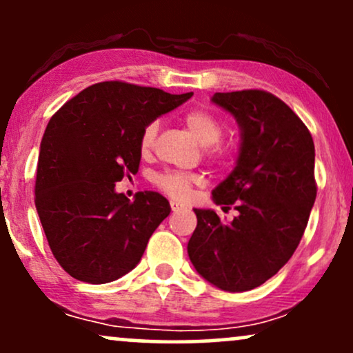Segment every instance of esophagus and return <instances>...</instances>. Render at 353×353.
<instances>
[{"instance_id":"esophagus-1","label":"esophagus","mask_w":353,"mask_h":353,"mask_svg":"<svg viewBox=\"0 0 353 353\" xmlns=\"http://www.w3.org/2000/svg\"><path fill=\"white\" fill-rule=\"evenodd\" d=\"M182 209H185L184 205L179 204V202H176V201H171V210H172V212H179V210H182Z\"/></svg>"}]
</instances>
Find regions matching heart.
<instances>
[{
  "mask_svg": "<svg viewBox=\"0 0 353 353\" xmlns=\"http://www.w3.org/2000/svg\"><path fill=\"white\" fill-rule=\"evenodd\" d=\"M185 128L192 132V136L196 137L197 141L202 145H209L205 154L216 163H222L228 157L229 149L225 145L219 144L222 134H224V124L217 119L212 112L205 111V109H192V111L185 112L184 117ZM157 129H159V124L154 121V123H149L143 129L139 137V149L141 154H149L152 151L154 143H156ZM154 182L163 192L168 194V196L174 197V199H185L189 196L190 189L194 185L201 184L202 177L199 174H188V172H177V171H165L157 174L154 177Z\"/></svg>",
  "mask_w": 353,
  "mask_h": 353,
  "instance_id": "b5f03b06",
  "label": "heart"
}]
</instances>
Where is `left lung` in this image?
Here are the masks:
<instances>
[{
	"label": "left lung",
	"instance_id": "8db88e82",
	"mask_svg": "<svg viewBox=\"0 0 353 353\" xmlns=\"http://www.w3.org/2000/svg\"><path fill=\"white\" fill-rule=\"evenodd\" d=\"M210 101L241 129L236 168L212 190L217 205L239 216L224 224L216 210L194 209L188 254L212 285L245 292L277 274L301 242L317 196L315 148L301 117L270 92H216Z\"/></svg>",
	"mask_w": 353,
	"mask_h": 353
}]
</instances>
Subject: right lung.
<instances>
[{"label": "right lung", "instance_id": "right-lung-1", "mask_svg": "<svg viewBox=\"0 0 353 353\" xmlns=\"http://www.w3.org/2000/svg\"><path fill=\"white\" fill-rule=\"evenodd\" d=\"M190 96L104 81L83 89L50 119L34 202L51 252L71 277L108 283L139 264L171 205L152 190L129 201L116 192V182L139 169L145 125Z\"/></svg>", "mask_w": 353, "mask_h": 353}]
</instances>
